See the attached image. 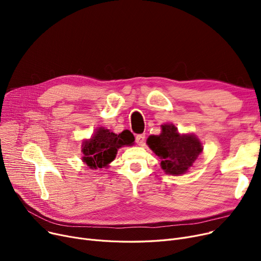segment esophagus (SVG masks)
I'll return each instance as SVG.
<instances>
[{
	"label": "esophagus",
	"mask_w": 261,
	"mask_h": 261,
	"mask_svg": "<svg viewBox=\"0 0 261 261\" xmlns=\"http://www.w3.org/2000/svg\"><path fill=\"white\" fill-rule=\"evenodd\" d=\"M135 141L140 146H143L144 142H145V134H138V135H136L135 136Z\"/></svg>",
	"instance_id": "1"
}]
</instances>
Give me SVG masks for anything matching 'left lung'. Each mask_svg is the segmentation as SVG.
<instances>
[{"label":"left lung","instance_id":"8db88e82","mask_svg":"<svg viewBox=\"0 0 261 261\" xmlns=\"http://www.w3.org/2000/svg\"><path fill=\"white\" fill-rule=\"evenodd\" d=\"M147 144L161 159V167L168 174L186 173L203 151L195 134H180L172 123L162 125L160 135H150Z\"/></svg>","mask_w":261,"mask_h":261}]
</instances>
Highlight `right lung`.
<instances>
[{"label":"right lung","mask_w":261,"mask_h":261,"mask_svg":"<svg viewBox=\"0 0 261 261\" xmlns=\"http://www.w3.org/2000/svg\"><path fill=\"white\" fill-rule=\"evenodd\" d=\"M133 142L134 136L128 130L115 134L109 129L98 128L90 140L82 143V162L90 169L107 167L115 159L120 147L131 146Z\"/></svg>","instance_id":"1"}]
</instances>
